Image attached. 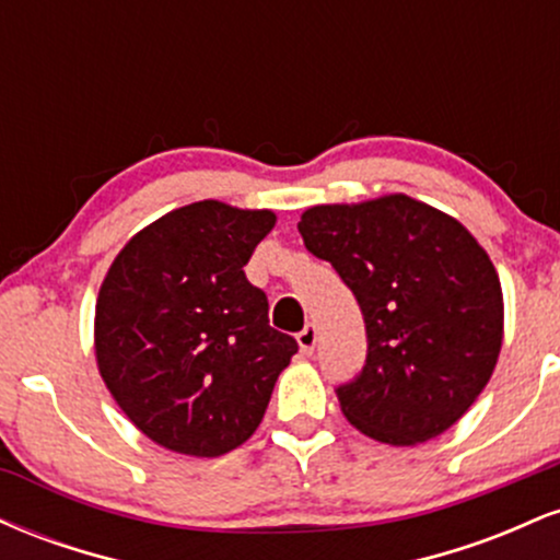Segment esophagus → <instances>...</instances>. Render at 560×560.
Segmentation results:
<instances>
[{"instance_id":"1","label":"esophagus","mask_w":560,"mask_h":560,"mask_svg":"<svg viewBox=\"0 0 560 560\" xmlns=\"http://www.w3.org/2000/svg\"><path fill=\"white\" fill-rule=\"evenodd\" d=\"M316 339H318V334H316V324H305V326H302V331L298 334L300 350L305 352V355H311L313 347H316Z\"/></svg>"}]
</instances>
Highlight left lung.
Masks as SVG:
<instances>
[{
    "instance_id": "8db88e82",
    "label": "left lung",
    "mask_w": 560,
    "mask_h": 560,
    "mask_svg": "<svg viewBox=\"0 0 560 560\" xmlns=\"http://www.w3.org/2000/svg\"><path fill=\"white\" fill-rule=\"evenodd\" d=\"M298 229L363 313V369L334 389L347 421L387 445L453 427L490 382L503 342L500 281L477 240L405 195L318 205Z\"/></svg>"
}]
</instances>
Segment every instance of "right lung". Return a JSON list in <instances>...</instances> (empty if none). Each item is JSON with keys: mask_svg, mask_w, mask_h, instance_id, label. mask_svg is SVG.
Masks as SVG:
<instances>
[{"mask_svg": "<svg viewBox=\"0 0 560 560\" xmlns=\"http://www.w3.org/2000/svg\"><path fill=\"white\" fill-rule=\"evenodd\" d=\"M268 210L205 199L139 231L102 281L96 363L120 410L158 445L215 458L253 436L298 342L268 324L244 266Z\"/></svg>", "mask_w": 560, "mask_h": 560, "instance_id": "add662e5", "label": "right lung"}]
</instances>
